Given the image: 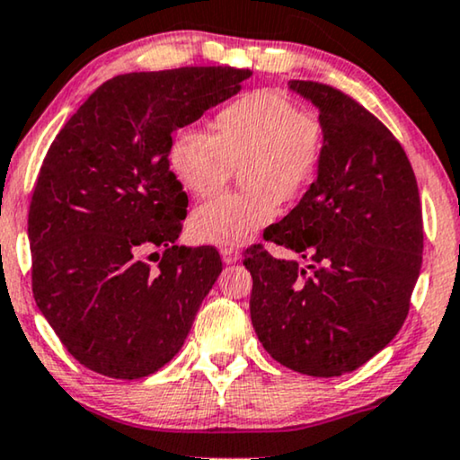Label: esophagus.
<instances>
[{
	"instance_id": "esophagus-1",
	"label": "esophagus",
	"mask_w": 460,
	"mask_h": 460,
	"mask_svg": "<svg viewBox=\"0 0 460 460\" xmlns=\"http://www.w3.org/2000/svg\"><path fill=\"white\" fill-rule=\"evenodd\" d=\"M223 262L225 264H235L239 261V252L237 250H223Z\"/></svg>"
}]
</instances>
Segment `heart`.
Wrapping results in <instances>:
<instances>
[{"instance_id": "obj_1", "label": "heart", "mask_w": 460, "mask_h": 460, "mask_svg": "<svg viewBox=\"0 0 460 460\" xmlns=\"http://www.w3.org/2000/svg\"><path fill=\"white\" fill-rule=\"evenodd\" d=\"M325 152V127L273 89L252 92L225 106L215 133L183 127L168 160L181 185L196 198L223 190L239 168L243 193H227L193 210L198 242L233 250L273 223L277 202L300 198L313 183Z\"/></svg>"}]
</instances>
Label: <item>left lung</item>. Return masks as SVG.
<instances>
[{
    "label": "left lung",
    "instance_id": "8db88e82",
    "mask_svg": "<svg viewBox=\"0 0 460 460\" xmlns=\"http://www.w3.org/2000/svg\"><path fill=\"white\" fill-rule=\"evenodd\" d=\"M319 110L325 152L314 183L267 242L304 261L245 250L250 316L270 357L313 377L350 373L390 344L423 262L419 187L402 146L338 89L289 81Z\"/></svg>",
    "mask_w": 460,
    "mask_h": 460
}]
</instances>
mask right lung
Instances as JSON below:
<instances>
[{
    "mask_svg": "<svg viewBox=\"0 0 460 460\" xmlns=\"http://www.w3.org/2000/svg\"><path fill=\"white\" fill-rule=\"evenodd\" d=\"M250 75L231 66L119 75L51 144L29 210L33 296L92 371L139 379L183 346L223 262L215 248L174 245L187 196L168 168L172 133L239 93ZM154 247L165 250L156 270L140 258Z\"/></svg>",
    "mask_w": 460,
    "mask_h": 460,
    "instance_id": "right-lung-1",
    "label": "right lung"
}]
</instances>
